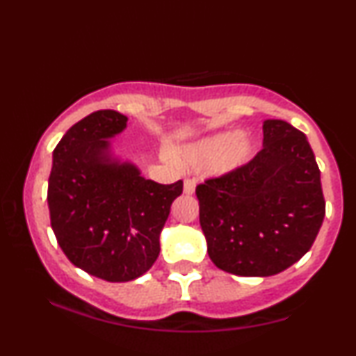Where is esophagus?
<instances>
[{"label":"esophagus","instance_id":"1","mask_svg":"<svg viewBox=\"0 0 356 356\" xmlns=\"http://www.w3.org/2000/svg\"><path fill=\"white\" fill-rule=\"evenodd\" d=\"M194 191H195V181H194V179H186V181H184V194L192 195V194H194Z\"/></svg>","mask_w":356,"mask_h":356}]
</instances>
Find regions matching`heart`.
Masks as SVG:
<instances>
[{
    "label": "heart",
    "mask_w": 356,
    "mask_h": 356,
    "mask_svg": "<svg viewBox=\"0 0 356 356\" xmlns=\"http://www.w3.org/2000/svg\"><path fill=\"white\" fill-rule=\"evenodd\" d=\"M252 152L251 140L238 132H224L194 144L182 147L177 161L186 167H202L211 164L218 174L231 172L248 161Z\"/></svg>",
    "instance_id": "obj_1"
}]
</instances>
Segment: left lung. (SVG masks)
<instances>
[{
	"label": "left lung",
	"mask_w": 356,
	"mask_h": 356,
	"mask_svg": "<svg viewBox=\"0 0 356 356\" xmlns=\"http://www.w3.org/2000/svg\"><path fill=\"white\" fill-rule=\"evenodd\" d=\"M263 149L248 164L195 187L212 263L238 276H273L313 246L325 218L320 169L305 134L263 124Z\"/></svg>",
	"instance_id": "8db88e82"
}]
</instances>
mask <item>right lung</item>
Masks as SVG:
<instances>
[{"label": "right lung", "instance_id": "right-lung-1", "mask_svg": "<svg viewBox=\"0 0 356 356\" xmlns=\"http://www.w3.org/2000/svg\"><path fill=\"white\" fill-rule=\"evenodd\" d=\"M127 125L115 110L81 118L53 150L48 179L51 229L61 251L88 275L125 283L152 268L182 181L157 184L108 157L107 138Z\"/></svg>", "mask_w": 356, "mask_h": 356}]
</instances>
